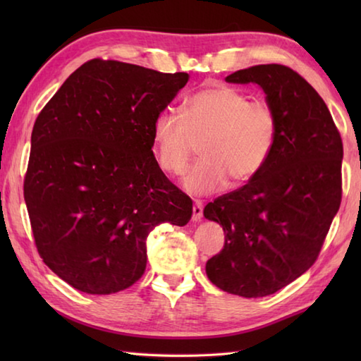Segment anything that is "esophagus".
<instances>
[{"label":"esophagus","mask_w":361,"mask_h":361,"mask_svg":"<svg viewBox=\"0 0 361 361\" xmlns=\"http://www.w3.org/2000/svg\"><path fill=\"white\" fill-rule=\"evenodd\" d=\"M203 217V203L202 202H195L194 208H192V220L194 221H200Z\"/></svg>","instance_id":"34e87169"}]
</instances>
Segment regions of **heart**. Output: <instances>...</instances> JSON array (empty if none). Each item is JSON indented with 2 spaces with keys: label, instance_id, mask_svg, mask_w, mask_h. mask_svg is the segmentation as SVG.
I'll return each mask as SVG.
<instances>
[{
  "label": "heart",
  "instance_id": "1",
  "mask_svg": "<svg viewBox=\"0 0 361 361\" xmlns=\"http://www.w3.org/2000/svg\"><path fill=\"white\" fill-rule=\"evenodd\" d=\"M279 140V119L265 101L237 87L217 83L197 91L181 105V114L161 111L152 128L158 166L181 175L194 153L202 159L186 173L183 186L206 195L224 188L242 186L264 171Z\"/></svg>",
  "mask_w": 361,
  "mask_h": 361
}]
</instances>
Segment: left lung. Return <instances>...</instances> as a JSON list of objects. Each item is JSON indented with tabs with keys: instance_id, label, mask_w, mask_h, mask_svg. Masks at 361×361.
<instances>
[{
	"instance_id": "1",
	"label": "left lung",
	"mask_w": 361,
	"mask_h": 361,
	"mask_svg": "<svg viewBox=\"0 0 361 361\" xmlns=\"http://www.w3.org/2000/svg\"><path fill=\"white\" fill-rule=\"evenodd\" d=\"M229 83H257L279 119V140L264 171L206 204L225 245L206 262L220 290L262 298L315 264L341 203L343 142L327 105L288 66L239 70Z\"/></svg>"
}]
</instances>
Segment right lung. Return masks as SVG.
<instances>
[{
	"mask_svg": "<svg viewBox=\"0 0 361 361\" xmlns=\"http://www.w3.org/2000/svg\"><path fill=\"white\" fill-rule=\"evenodd\" d=\"M188 80V73L93 59L35 119L25 176L35 247L83 293L133 286L145 271L152 229L185 226L192 216V200L152 150L153 122Z\"/></svg>",
	"mask_w": 361,
	"mask_h": 361,
	"instance_id": "1",
	"label": "right lung"
}]
</instances>
